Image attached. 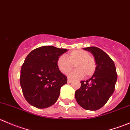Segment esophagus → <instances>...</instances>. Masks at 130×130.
Masks as SVG:
<instances>
[{"mask_svg": "<svg viewBox=\"0 0 130 130\" xmlns=\"http://www.w3.org/2000/svg\"><path fill=\"white\" fill-rule=\"evenodd\" d=\"M67 82H68V83H71V82H72V80L70 79V78H68Z\"/></svg>", "mask_w": 130, "mask_h": 130, "instance_id": "esophagus-1", "label": "esophagus"}]
</instances>
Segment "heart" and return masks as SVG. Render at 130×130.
<instances>
[{"instance_id":"b5f03b06","label":"heart","mask_w":130,"mask_h":130,"mask_svg":"<svg viewBox=\"0 0 130 130\" xmlns=\"http://www.w3.org/2000/svg\"><path fill=\"white\" fill-rule=\"evenodd\" d=\"M77 69L70 73L71 78H80L86 75L90 77L94 75L96 70V61L93 56L90 55L87 51L75 50L67 55V58L60 56L57 60V67L63 74H67L74 67Z\"/></svg>"}]
</instances>
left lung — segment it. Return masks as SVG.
<instances>
[{"mask_svg":"<svg viewBox=\"0 0 130 130\" xmlns=\"http://www.w3.org/2000/svg\"><path fill=\"white\" fill-rule=\"evenodd\" d=\"M94 56L97 67L92 77L82 80L75 93L77 103L84 109L95 111L104 106L115 91L117 73L115 63L104 51L95 46L83 48Z\"/></svg>","mask_w":130,"mask_h":130,"instance_id":"1","label":"left lung"}]
</instances>
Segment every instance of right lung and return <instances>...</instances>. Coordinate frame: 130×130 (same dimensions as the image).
I'll list each match as a JSON object with an SVG mask.
<instances>
[{"label": "right lung", "instance_id": "right-lung-1", "mask_svg": "<svg viewBox=\"0 0 130 130\" xmlns=\"http://www.w3.org/2000/svg\"><path fill=\"white\" fill-rule=\"evenodd\" d=\"M67 50L44 46L30 52L21 70L20 84L27 103L39 109L54 104L67 78L57 67V60Z\"/></svg>", "mask_w": 130, "mask_h": 130}]
</instances>
